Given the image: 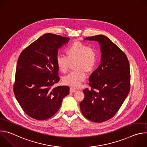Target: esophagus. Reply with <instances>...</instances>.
<instances>
[{
  "label": "esophagus",
  "instance_id": "34e87169",
  "mask_svg": "<svg viewBox=\"0 0 147 147\" xmlns=\"http://www.w3.org/2000/svg\"><path fill=\"white\" fill-rule=\"evenodd\" d=\"M77 91V90L74 89V88H70V92L71 93H73V92H75Z\"/></svg>",
  "mask_w": 147,
  "mask_h": 147
}]
</instances>
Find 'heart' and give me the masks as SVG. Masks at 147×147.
<instances>
[{"mask_svg":"<svg viewBox=\"0 0 147 147\" xmlns=\"http://www.w3.org/2000/svg\"><path fill=\"white\" fill-rule=\"evenodd\" d=\"M66 56L57 55L56 57V65L63 73L67 72L70 63L76 62V70L63 78L65 85L73 88L79 87L86 78V73L90 74L95 69L98 60L97 51L80 41H75L66 49Z\"/></svg>","mask_w":147,"mask_h":147,"instance_id":"obj_1","label":"heart"}]
</instances>
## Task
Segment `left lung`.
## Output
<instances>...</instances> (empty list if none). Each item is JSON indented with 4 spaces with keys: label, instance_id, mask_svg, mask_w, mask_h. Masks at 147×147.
I'll list each match as a JSON object with an SVG mask.
<instances>
[{
    "label": "left lung",
    "instance_id": "1",
    "mask_svg": "<svg viewBox=\"0 0 147 147\" xmlns=\"http://www.w3.org/2000/svg\"><path fill=\"white\" fill-rule=\"evenodd\" d=\"M84 40L100 45V63L89 78L91 90H83L80 109L87 119L101 123L112 118L127 96L130 88V70L125 53L106 36L98 35Z\"/></svg>",
    "mask_w": 147,
    "mask_h": 147
}]
</instances>
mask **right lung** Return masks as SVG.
<instances>
[{
    "mask_svg": "<svg viewBox=\"0 0 147 147\" xmlns=\"http://www.w3.org/2000/svg\"><path fill=\"white\" fill-rule=\"evenodd\" d=\"M69 38L46 34L21 53L17 64L13 90L24 112L36 120L53 116L69 94L68 86H52L59 81L56 57L58 49Z\"/></svg>",
    "mask_w": 147,
    "mask_h": 147,
    "instance_id": "1",
    "label": "right lung"
}]
</instances>
